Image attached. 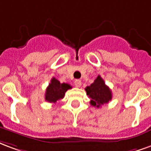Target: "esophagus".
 Wrapping results in <instances>:
<instances>
[{"label":"esophagus","mask_w":151,"mask_h":151,"mask_svg":"<svg viewBox=\"0 0 151 151\" xmlns=\"http://www.w3.org/2000/svg\"><path fill=\"white\" fill-rule=\"evenodd\" d=\"M74 85H75L76 87H80L81 85H82V81L79 80V79H77L74 81Z\"/></svg>","instance_id":"obj_1"}]
</instances>
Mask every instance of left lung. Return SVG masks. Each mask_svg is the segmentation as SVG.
Returning <instances> with one entry per match:
<instances>
[{
  "label": "left lung",
  "instance_id": "obj_1",
  "mask_svg": "<svg viewBox=\"0 0 151 151\" xmlns=\"http://www.w3.org/2000/svg\"><path fill=\"white\" fill-rule=\"evenodd\" d=\"M86 95L91 100V104L94 107L99 108L104 104H108L112 98L111 90L105 84L104 79L99 75L91 85L86 87Z\"/></svg>",
  "mask_w": 151,
  "mask_h": 151
}]
</instances>
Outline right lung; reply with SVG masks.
<instances>
[{
	"instance_id": "right-lung-1",
	"label": "right lung",
	"mask_w": 151,
	"mask_h": 151,
	"mask_svg": "<svg viewBox=\"0 0 151 151\" xmlns=\"http://www.w3.org/2000/svg\"><path fill=\"white\" fill-rule=\"evenodd\" d=\"M71 88V86L68 83H60L57 79L52 78L46 89L45 100L49 103H56L57 100L64 98L65 92Z\"/></svg>"
}]
</instances>
